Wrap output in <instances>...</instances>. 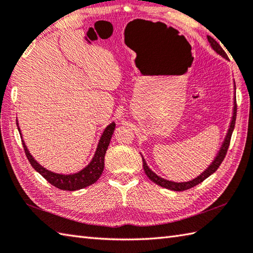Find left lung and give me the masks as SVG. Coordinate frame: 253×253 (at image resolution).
Instances as JSON below:
<instances>
[{
  "label": "left lung",
  "instance_id": "obj_1",
  "mask_svg": "<svg viewBox=\"0 0 253 253\" xmlns=\"http://www.w3.org/2000/svg\"><path fill=\"white\" fill-rule=\"evenodd\" d=\"M207 39H209V42L211 43V48L214 49V50L219 53L220 56H222L224 58L227 59V54L226 52L224 51V49H222L220 47V44L217 42L214 38L211 37V36H207ZM235 90H236V85H235ZM234 115H232V120H231V123H230V126H229V129H228V132H227L226 135V138L224 140V143H222V146L220 148V150L218 152V155L216 156L215 160L211 162V165L207 168V169L202 173L201 175H199L197 177H195L194 180L192 181H189V182H182V183H176V182H172V181H168V180H165L162 179V177H160L159 175H157L155 172H152L149 167L147 166V163L145 161V159H142V162H143V170H145V173L146 175L149 177V179L155 182L156 184L160 185L162 187H165V189H169V190H172V191H177V192H181V191H185V190H189V189H192V187H194L195 185L200 184V183H202L203 181H204L205 179H207L210 175H211L212 173H214L217 169H218L219 166L221 165V162L224 161L225 157H226V153L227 151H228V148H229V143H230V139H231V135H232V131H234V128H235V124H236V116H237V103H236V97H235V102H234Z\"/></svg>",
  "mask_w": 253,
  "mask_h": 253
}]
</instances>
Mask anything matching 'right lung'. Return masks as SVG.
Listing matches in <instances>:
<instances>
[{
	"instance_id": "1",
	"label": "right lung",
	"mask_w": 253,
	"mask_h": 253,
	"mask_svg": "<svg viewBox=\"0 0 253 253\" xmlns=\"http://www.w3.org/2000/svg\"><path fill=\"white\" fill-rule=\"evenodd\" d=\"M16 124H17L18 131L21 133V129H19L18 127V123ZM114 129H115V123L110 124V125L105 128V130H104L100 139V142H98L97 145L95 155H94L92 161L88 163V166L84 168V169L81 170L80 172L74 173V174H69V175L59 174V173H53L51 171H48L44 169L43 167H42L36 160L34 159L31 153H29L24 140H22V142L25 150V155H26L29 163H31L32 167L39 173V174L42 175L44 179H46L53 186H56L57 189H60L63 191H77V190L84 189V187L95 183L98 180V177L102 175L103 170H104V159H105V153L108 146H110V141H111Z\"/></svg>"
}]
</instances>
